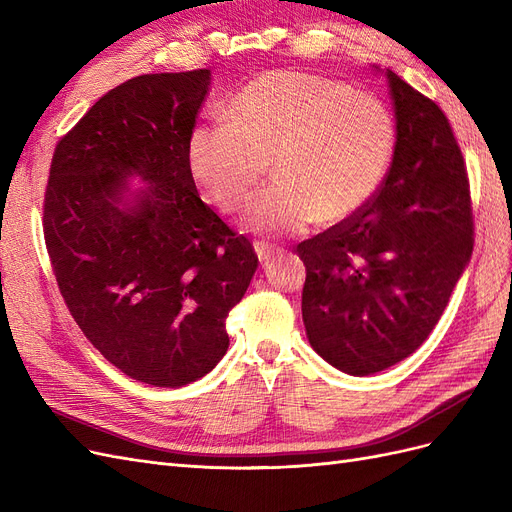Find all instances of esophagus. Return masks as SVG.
<instances>
[{
  "label": "esophagus",
  "mask_w": 512,
  "mask_h": 512,
  "mask_svg": "<svg viewBox=\"0 0 512 512\" xmlns=\"http://www.w3.org/2000/svg\"><path fill=\"white\" fill-rule=\"evenodd\" d=\"M254 252H256V256H258V260H260V265H269V260L275 256V247H271V245H267V243H262V241H256L254 243Z\"/></svg>",
  "instance_id": "esophagus-1"
}]
</instances>
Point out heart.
Here are the masks:
<instances>
[{
  "instance_id": "obj_1",
  "label": "heart",
  "mask_w": 512,
  "mask_h": 512,
  "mask_svg": "<svg viewBox=\"0 0 512 512\" xmlns=\"http://www.w3.org/2000/svg\"><path fill=\"white\" fill-rule=\"evenodd\" d=\"M228 113L230 121H200L190 130V173L215 207L237 213L273 162L277 183L254 200L247 218L269 235L350 222L380 192L397 151L389 106L312 72L260 74Z\"/></svg>"
}]
</instances>
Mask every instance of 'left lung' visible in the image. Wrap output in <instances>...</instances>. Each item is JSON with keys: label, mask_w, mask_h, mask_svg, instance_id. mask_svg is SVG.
Masks as SVG:
<instances>
[{"label": "left lung", "mask_w": 512, "mask_h": 512, "mask_svg": "<svg viewBox=\"0 0 512 512\" xmlns=\"http://www.w3.org/2000/svg\"><path fill=\"white\" fill-rule=\"evenodd\" d=\"M397 151L380 192L346 224L301 241L303 322L333 367L369 376L436 327L474 247L470 179L442 108L386 70Z\"/></svg>", "instance_id": "8db88e82"}]
</instances>
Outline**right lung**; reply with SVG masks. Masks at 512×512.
<instances>
[{"label": "right lung", "instance_id": "obj_1", "mask_svg": "<svg viewBox=\"0 0 512 512\" xmlns=\"http://www.w3.org/2000/svg\"><path fill=\"white\" fill-rule=\"evenodd\" d=\"M211 70L143 74L59 138L42 205L72 318L108 363L153 386L190 384L228 348L226 316L258 267L252 243L198 196L185 156ZM130 174L150 185L118 207Z\"/></svg>", "mask_w": 512, "mask_h": 512}]
</instances>
